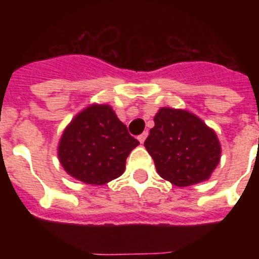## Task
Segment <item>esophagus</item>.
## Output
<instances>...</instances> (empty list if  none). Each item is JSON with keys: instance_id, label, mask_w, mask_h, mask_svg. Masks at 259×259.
<instances>
[{"instance_id": "1", "label": "esophagus", "mask_w": 259, "mask_h": 259, "mask_svg": "<svg viewBox=\"0 0 259 259\" xmlns=\"http://www.w3.org/2000/svg\"><path fill=\"white\" fill-rule=\"evenodd\" d=\"M146 137H148V132H144V134H141L137 139H139V141H140L141 144H144V141L146 140Z\"/></svg>"}]
</instances>
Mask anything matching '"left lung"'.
<instances>
[{"instance_id": "1", "label": "left lung", "mask_w": 259, "mask_h": 259, "mask_svg": "<svg viewBox=\"0 0 259 259\" xmlns=\"http://www.w3.org/2000/svg\"><path fill=\"white\" fill-rule=\"evenodd\" d=\"M145 140L157 172L178 187L209 179L221 159V144L211 128L185 110L162 107Z\"/></svg>"}]
</instances>
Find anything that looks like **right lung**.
Masks as SVG:
<instances>
[{
	"mask_svg": "<svg viewBox=\"0 0 259 259\" xmlns=\"http://www.w3.org/2000/svg\"><path fill=\"white\" fill-rule=\"evenodd\" d=\"M139 144L109 105H92L67 125L58 157L75 179L102 185L124 172L125 159Z\"/></svg>",
	"mask_w": 259,
	"mask_h": 259,
	"instance_id": "1",
	"label": "right lung"
}]
</instances>
